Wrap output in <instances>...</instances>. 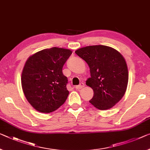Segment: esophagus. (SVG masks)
<instances>
[{"label": "esophagus", "mask_w": 150, "mask_h": 150, "mask_svg": "<svg viewBox=\"0 0 150 150\" xmlns=\"http://www.w3.org/2000/svg\"><path fill=\"white\" fill-rule=\"evenodd\" d=\"M84 83H80V84L78 85V86H76V89H82V88H84Z\"/></svg>", "instance_id": "1"}]
</instances>
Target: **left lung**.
<instances>
[{
    "label": "left lung",
    "mask_w": 150,
    "mask_h": 150,
    "mask_svg": "<svg viewBox=\"0 0 150 150\" xmlns=\"http://www.w3.org/2000/svg\"><path fill=\"white\" fill-rule=\"evenodd\" d=\"M88 64L91 77L86 84L94 96L89 102L99 110H107L120 101L125 93L129 72L126 61L120 52L107 45L81 47L75 52Z\"/></svg>",
    "instance_id": "8db88e82"
}]
</instances>
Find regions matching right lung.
<instances>
[{
  "mask_svg": "<svg viewBox=\"0 0 150 150\" xmlns=\"http://www.w3.org/2000/svg\"><path fill=\"white\" fill-rule=\"evenodd\" d=\"M72 53L70 50L54 47L35 53L25 62L21 74L22 89L36 110L49 113L65 103L69 91L62 68Z\"/></svg>",
  "mask_w": 150,
  "mask_h": 150,
  "instance_id": "1",
  "label": "right lung"
}]
</instances>
